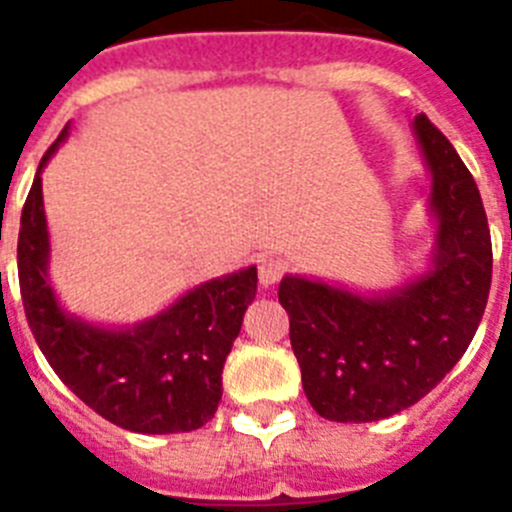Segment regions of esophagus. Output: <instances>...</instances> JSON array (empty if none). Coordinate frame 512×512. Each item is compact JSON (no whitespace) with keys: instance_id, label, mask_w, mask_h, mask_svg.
<instances>
[{"instance_id":"obj_1","label":"esophagus","mask_w":512,"mask_h":512,"mask_svg":"<svg viewBox=\"0 0 512 512\" xmlns=\"http://www.w3.org/2000/svg\"><path fill=\"white\" fill-rule=\"evenodd\" d=\"M284 274V264L274 256H264L259 259V282L261 287H271V284H277Z\"/></svg>"}]
</instances>
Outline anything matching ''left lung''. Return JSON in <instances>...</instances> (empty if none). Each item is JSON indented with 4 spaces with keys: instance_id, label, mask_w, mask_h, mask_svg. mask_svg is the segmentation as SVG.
<instances>
[{
    "instance_id": "left-lung-1",
    "label": "left lung",
    "mask_w": 512,
    "mask_h": 512,
    "mask_svg": "<svg viewBox=\"0 0 512 512\" xmlns=\"http://www.w3.org/2000/svg\"><path fill=\"white\" fill-rule=\"evenodd\" d=\"M413 133L436 225L425 269L382 292L302 274L279 282L302 390L336 423H372L415 405L454 369L485 315L492 243L479 189L428 117H415Z\"/></svg>"
}]
</instances>
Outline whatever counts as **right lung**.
Listing matches in <instances>:
<instances>
[{
	"label": "right lung",
	"mask_w": 512,
	"mask_h": 512,
	"mask_svg": "<svg viewBox=\"0 0 512 512\" xmlns=\"http://www.w3.org/2000/svg\"><path fill=\"white\" fill-rule=\"evenodd\" d=\"M66 138L69 125L45 151L20 217L17 271L35 341L61 382L125 431L164 436L202 428L223 397V366L256 297V266L207 279L135 325H99L63 310L48 274L40 174Z\"/></svg>",
	"instance_id": "1"
}]
</instances>
